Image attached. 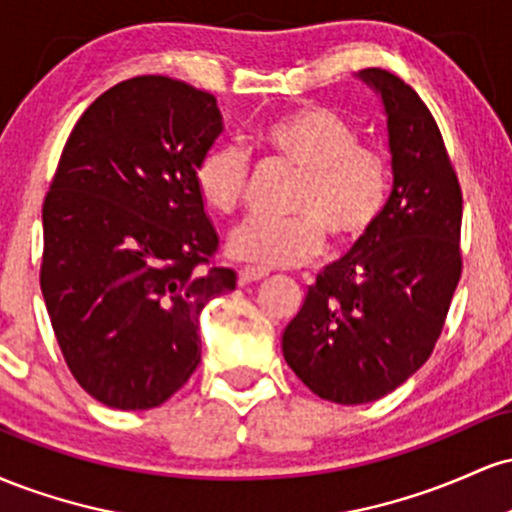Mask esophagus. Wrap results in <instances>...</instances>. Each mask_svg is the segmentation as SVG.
Segmentation results:
<instances>
[{
	"label": "esophagus",
	"mask_w": 512,
	"mask_h": 512,
	"mask_svg": "<svg viewBox=\"0 0 512 512\" xmlns=\"http://www.w3.org/2000/svg\"><path fill=\"white\" fill-rule=\"evenodd\" d=\"M264 276H267V272L264 269H257V267H243L238 272V284L240 286H248L252 284V281H262Z\"/></svg>",
	"instance_id": "obj_1"
}]
</instances>
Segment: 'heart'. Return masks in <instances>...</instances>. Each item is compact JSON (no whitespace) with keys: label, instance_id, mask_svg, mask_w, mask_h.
I'll list each match as a JSON object with an SVG mask.
<instances>
[{"label":"heart","instance_id":"1","mask_svg":"<svg viewBox=\"0 0 512 512\" xmlns=\"http://www.w3.org/2000/svg\"><path fill=\"white\" fill-rule=\"evenodd\" d=\"M337 110L308 103L264 122L255 146L293 168L289 216H255L231 236V255L267 269L303 267L320 255L325 236L334 250L361 245L383 219L390 199V166ZM250 180L240 146L219 144L199 158L195 185L204 207L233 214Z\"/></svg>","mask_w":512,"mask_h":512}]
</instances>
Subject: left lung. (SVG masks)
Here are the masks:
<instances>
[{"label": "left lung", "instance_id": "obj_1", "mask_svg": "<svg viewBox=\"0 0 512 512\" xmlns=\"http://www.w3.org/2000/svg\"><path fill=\"white\" fill-rule=\"evenodd\" d=\"M358 76L383 98L395 185L373 233L317 274L281 339L293 373L334 404L375 402L424 366L462 274V190L431 110L385 69Z\"/></svg>", "mask_w": 512, "mask_h": 512}]
</instances>
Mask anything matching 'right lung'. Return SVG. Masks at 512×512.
<instances>
[{"label":"right lung","mask_w":512,"mask_h":512,"mask_svg":"<svg viewBox=\"0 0 512 512\" xmlns=\"http://www.w3.org/2000/svg\"><path fill=\"white\" fill-rule=\"evenodd\" d=\"M207 91L146 74L79 117L43 202L40 289L74 380L113 409H154L202 358L199 310L236 289L195 168L221 134Z\"/></svg>","instance_id":"right-lung-1"}]
</instances>
